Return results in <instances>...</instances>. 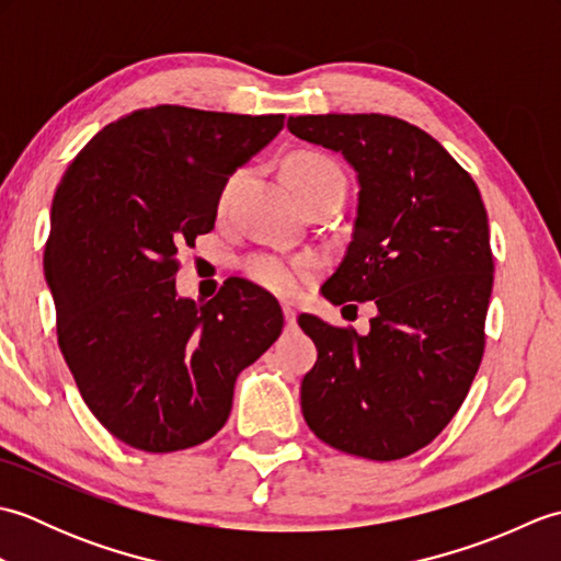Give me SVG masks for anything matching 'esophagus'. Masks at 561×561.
<instances>
[{"mask_svg":"<svg viewBox=\"0 0 561 561\" xmlns=\"http://www.w3.org/2000/svg\"><path fill=\"white\" fill-rule=\"evenodd\" d=\"M282 311H284V320H287V325H294L296 323V316H299V313H296V308L289 306V304H284Z\"/></svg>","mask_w":561,"mask_h":561,"instance_id":"obj_1","label":"esophagus"}]
</instances>
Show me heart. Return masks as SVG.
I'll return each instance as SVG.
<instances>
[{
  "label": "heart",
  "mask_w": 561,
  "mask_h": 561,
  "mask_svg": "<svg viewBox=\"0 0 561 561\" xmlns=\"http://www.w3.org/2000/svg\"><path fill=\"white\" fill-rule=\"evenodd\" d=\"M287 175L294 193L299 195L301 202L313 195L328 193V190H342V193L347 190V178H344L340 165L330 157H325V153H318V151L296 153L287 165ZM241 178H243V171H236L226 178V183L221 185V193L217 199V209L221 214L229 209ZM243 267L248 277L255 284H260L262 289L294 299V296H301L308 284L318 277L320 262L311 255L284 257V255H272V253H257V255H250L243 262Z\"/></svg>",
  "instance_id": "b5f03b06"
}]
</instances>
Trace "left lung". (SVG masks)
Here are the masks:
<instances>
[{
    "instance_id": "left-lung-1",
    "label": "left lung",
    "mask_w": 561,
    "mask_h": 561,
    "mask_svg": "<svg viewBox=\"0 0 561 561\" xmlns=\"http://www.w3.org/2000/svg\"><path fill=\"white\" fill-rule=\"evenodd\" d=\"M287 127L342 151L359 173L352 243L325 299L378 306L368 335L299 316L318 347L301 383L306 424L350 456L408 458L460 410L484 354L494 255L482 195L432 135L400 117L299 115Z\"/></svg>"
}]
</instances>
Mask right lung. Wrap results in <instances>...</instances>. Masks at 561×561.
Listing matches in <instances>:
<instances>
[{
    "mask_svg": "<svg viewBox=\"0 0 561 561\" xmlns=\"http://www.w3.org/2000/svg\"><path fill=\"white\" fill-rule=\"evenodd\" d=\"M284 115L153 105L117 117L57 187L45 243L57 342L83 402L123 444L173 453L231 414L236 376L284 328L274 296L231 279L207 304L175 296L178 253L209 233L221 185Z\"/></svg>",
    "mask_w": 561,
    "mask_h": 561,
    "instance_id": "1",
    "label": "right lung"
}]
</instances>
